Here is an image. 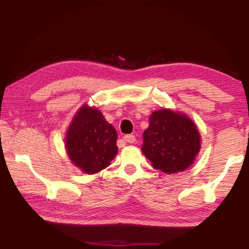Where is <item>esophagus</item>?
Here are the masks:
<instances>
[{
	"instance_id": "34e87169",
	"label": "esophagus",
	"mask_w": 249,
	"mask_h": 249,
	"mask_svg": "<svg viewBox=\"0 0 249 249\" xmlns=\"http://www.w3.org/2000/svg\"><path fill=\"white\" fill-rule=\"evenodd\" d=\"M124 141L132 144V142H136V137L134 135H127V136H124Z\"/></svg>"
}]
</instances>
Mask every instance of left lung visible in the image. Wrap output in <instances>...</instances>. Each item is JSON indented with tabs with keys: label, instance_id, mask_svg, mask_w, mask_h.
<instances>
[{
	"label": "left lung",
	"instance_id": "1",
	"mask_svg": "<svg viewBox=\"0 0 249 249\" xmlns=\"http://www.w3.org/2000/svg\"><path fill=\"white\" fill-rule=\"evenodd\" d=\"M142 138V152L153 168L168 175L185 171L200 148L196 124L187 115L166 108L153 112Z\"/></svg>",
	"mask_w": 249,
	"mask_h": 249
}]
</instances>
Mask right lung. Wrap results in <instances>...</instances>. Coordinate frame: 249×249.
I'll list each match as a JSON object with an SVG mask.
<instances>
[{
    "instance_id": "obj_1",
    "label": "right lung",
    "mask_w": 249,
    "mask_h": 249,
    "mask_svg": "<svg viewBox=\"0 0 249 249\" xmlns=\"http://www.w3.org/2000/svg\"><path fill=\"white\" fill-rule=\"evenodd\" d=\"M117 138V130L102 112L84 105L67 131V153L81 171L93 175L111 164L118 153Z\"/></svg>"
}]
</instances>
